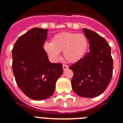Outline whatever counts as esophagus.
I'll use <instances>...</instances> for the list:
<instances>
[{"label":"esophagus","instance_id":"34e87169","mask_svg":"<svg viewBox=\"0 0 123 123\" xmlns=\"http://www.w3.org/2000/svg\"><path fill=\"white\" fill-rule=\"evenodd\" d=\"M63 68L64 70H66V69H68V66H67V65H63Z\"/></svg>","mask_w":123,"mask_h":123}]
</instances>
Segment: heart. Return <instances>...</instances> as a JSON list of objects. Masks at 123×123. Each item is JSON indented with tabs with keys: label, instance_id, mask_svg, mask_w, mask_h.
I'll return each instance as SVG.
<instances>
[{
	"label": "heart",
	"instance_id": "heart-1",
	"mask_svg": "<svg viewBox=\"0 0 123 123\" xmlns=\"http://www.w3.org/2000/svg\"><path fill=\"white\" fill-rule=\"evenodd\" d=\"M44 48L49 56L57 60L60 52L67 62L75 63L80 60L86 53L88 41L85 35L75 32H63L53 37L52 42H46Z\"/></svg>",
	"mask_w": 123,
	"mask_h": 123
}]
</instances>
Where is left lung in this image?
<instances>
[{
    "mask_svg": "<svg viewBox=\"0 0 123 123\" xmlns=\"http://www.w3.org/2000/svg\"><path fill=\"white\" fill-rule=\"evenodd\" d=\"M83 31L89 40L90 51L69 68L74 73L71 79L74 92L82 97L92 98L102 94L109 85L113 63L106 40L90 29L83 28Z\"/></svg>",
    "mask_w": 123,
    "mask_h": 123,
    "instance_id": "obj_1",
    "label": "left lung"
}]
</instances>
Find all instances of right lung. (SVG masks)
I'll list each match as a JSON object with an SVG mask.
<instances>
[{"label":"right lung","mask_w":123,"mask_h":123,"mask_svg":"<svg viewBox=\"0 0 123 123\" xmlns=\"http://www.w3.org/2000/svg\"><path fill=\"white\" fill-rule=\"evenodd\" d=\"M47 32V29L32 28L18 38L12 49L16 82L25 95L35 100L52 96L63 73L62 65L50 62L44 49Z\"/></svg>","instance_id":"obj_1"}]
</instances>
